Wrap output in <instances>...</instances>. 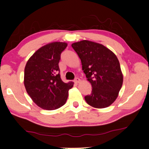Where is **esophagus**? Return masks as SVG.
I'll return each instance as SVG.
<instances>
[{
    "instance_id": "obj_1",
    "label": "esophagus",
    "mask_w": 149,
    "mask_h": 149,
    "mask_svg": "<svg viewBox=\"0 0 149 149\" xmlns=\"http://www.w3.org/2000/svg\"><path fill=\"white\" fill-rule=\"evenodd\" d=\"M81 81V80H80V79L79 78H76L74 79V83H79V82H80Z\"/></svg>"
}]
</instances>
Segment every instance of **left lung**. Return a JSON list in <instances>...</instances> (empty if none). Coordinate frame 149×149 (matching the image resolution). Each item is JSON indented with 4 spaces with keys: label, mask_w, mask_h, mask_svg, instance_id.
<instances>
[{
    "label": "left lung",
    "mask_w": 149,
    "mask_h": 149,
    "mask_svg": "<svg viewBox=\"0 0 149 149\" xmlns=\"http://www.w3.org/2000/svg\"><path fill=\"white\" fill-rule=\"evenodd\" d=\"M72 47L92 86L91 94L85 97V101L96 109L111 106L117 98L123 81L117 57L103 45L90 40L74 42Z\"/></svg>",
    "instance_id": "obj_1"
}]
</instances>
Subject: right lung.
Here are the masks:
<instances>
[{
    "instance_id": "obj_1",
    "label": "right lung",
    "mask_w": 149,
    "mask_h": 149,
    "mask_svg": "<svg viewBox=\"0 0 149 149\" xmlns=\"http://www.w3.org/2000/svg\"><path fill=\"white\" fill-rule=\"evenodd\" d=\"M68 44L53 42L38 49L24 69V86L32 101L42 109L52 111L65 104L74 83H64L60 74V55Z\"/></svg>"
}]
</instances>
